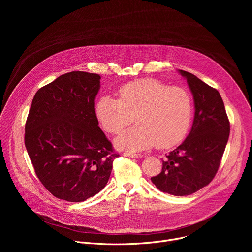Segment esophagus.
<instances>
[{
  "label": "esophagus",
  "instance_id": "34e87169",
  "mask_svg": "<svg viewBox=\"0 0 252 252\" xmlns=\"http://www.w3.org/2000/svg\"><path fill=\"white\" fill-rule=\"evenodd\" d=\"M124 156L131 158H140L142 157L140 154H133V153H124Z\"/></svg>",
  "mask_w": 252,
  "mask_h": 252
}]
</instances>
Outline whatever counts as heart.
I'll use <instances>...</instances> for the list:
<instances>
[{"label": "heart", "instance_id": "obj_1", "mask_svg": "<svg viewBox=\"0 0 252 252\" xmlns=\"http://www.w3.org/2000/svg\"><path fill=\"white\" fill-rule=\"evenodd\" d=\"M95 115L105 131L121 133L135 119L137 125L116 140L118 148L142 151L169 149L187 136L193 116V100L188 90L168 87L156 79H142L120 89L119 99L101 96Z\"/></svg>", "mask_w": 252, "mask_h": 252}]
</instances>
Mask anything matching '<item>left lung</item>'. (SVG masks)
<instances>
[{
	"instance_id": "obj_1",
	"label": "left lung",
	"mask_w": 252,
	"mask_h": 252,
	"mask_svg": "<svg viewBox=\"0 0 252 252\" xmlns=\"http://www.w3.org/2000/svg\"><path fill=\"white\" fill-rule=\"evenodd\" d=\"M187 79L194 99V119L190 132L181 146L166 155L153 184L162 192L190 195L206 187L217 174L229 136L230 125L218 90L189 71Z\"/></svg>"
}]
</instances>
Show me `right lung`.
Masks as SVG:
<instances>
[{
    "mask_svg": "<svg viewBox=\"0 0 252 252\" xmlns=\"http://www.w3.org/2000/svg\"><path fill=\"white\" fill-rule=\"evenodd\" d=\"M99 80L96 74L70 71L32 98L25 146L40 182L57 198L81 202L98 193L119 157L98 126Z\"/></svg>",
    "mask_w": 252,
    "mask_h": 252,
    "instance_id": "obj_1",
    "label": "right lung"
}]
</instances>
